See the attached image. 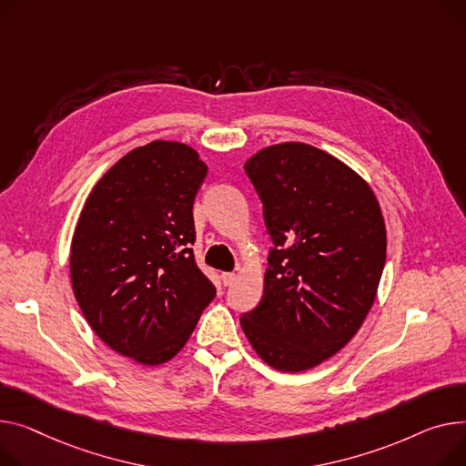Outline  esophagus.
<instances>
[{
  "mask_svg": "<svg viewBox=\"0 0 466 466\" xmlns=\"http://www.w3.org/2000/svg\"><path fill=\"white\" fill-rule=\"evenodd\" d=\"M236 281V273L234 271H225L223 273V283L228 287V285H232Z\"/></svg>",
  "mask_w": 466,
  "mask_h": 466,
  "instance_id": "1",
  "label": "esophagus"
}]
</instances>
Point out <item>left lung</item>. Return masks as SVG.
Here are the masks:
<instances>
[{"label":"left lung","instance_id":"8db88e82","mask_svg":"<svg viewBox=\"0 0 466 466\" xmlns=\"http://www.w3.org/2000/svg\"><path fill=\"white\" fill-rule=\"evenodd\" d=\"M273 239L264 296L241 317L255 352L299 373L337 354L375 303L386 225L369 183L303 142L260 149L245 163Z\"/></svg>","mask_w":466,"mask_h":466}]
</instances>
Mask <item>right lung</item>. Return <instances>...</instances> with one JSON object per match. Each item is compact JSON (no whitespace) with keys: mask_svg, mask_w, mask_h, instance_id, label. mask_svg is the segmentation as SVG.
<instances>
[{"mask_svg":"<svg viewBox=\"0 0 466 466\" xmlns=\"http://www.w3.org/2000/svg\"><path fill=\"white\" fill-rule=\"evenodd\" d=\"M208 174L197 149L153 140L91 189L71 241L80 311L105 345L161 365L187 343L215 287L198 269L193 202Z\"/></svg>","mask_w":466,"mask_h":466,"instance_id":"add662e5","label":"right lung"}]
</instances>
